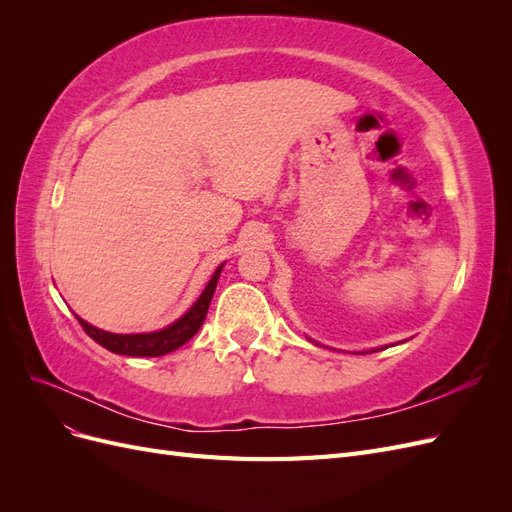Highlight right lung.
<instances>
[{"mask_svg":"<svg viewBox=\"0 0 512 512\" xmlns=\"http://www.w3.org/2000/svg\"><path fill=\"white\" fill-rule=\"evenodd\" d=\"M222 267L224 265L215 269L211 282L207 284L203 294H200V299L190 307V312L181 316L177 322H173L170 327H166L162 331L136 333V335H117V333H106L102 329L91 327V324H87L79 316H76V318H79L83 331L91 339H94L96 344H100L102 348L111 350L115 354H126V356H162V354H168V352L177 350L179 346H183L185 342H190V339L198 333L200 324L205 322L207 309H209V303L213 299L215 286H218Z\"/></svg>","mask_w":512,"mask_h":512,"instance_id":"add662e5","label":"right lung"}]
</instances>
